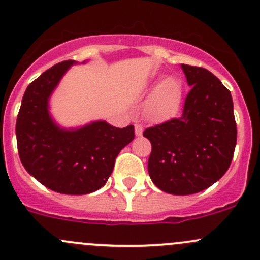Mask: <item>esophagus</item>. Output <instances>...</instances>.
Listing matches in <instances>:
<instances>
[{"mask_svg": "<svg viewBox=\"0 0 260 260\" xmlns=\"http://www.w3.org/2000/svg\"><path fill=\"white\" fill-rule=\"evenodd\" d=\"M143 125L141 124H135V135L136 136H141L143 135Z\"/></svg>", "mask_w": 260, "mask_h": 260, "instance_id": "34e87169", "label": "esophagus"}]
</instances>
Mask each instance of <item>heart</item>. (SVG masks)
I'll return each instance as SVG.
<instances>
[{"label": "heart", "mask_w": 260, "mask_h": 260, "mask_svg": "<svg viewBox=\"0 0 260 260\" xmlns=\"http://www.w3.org/2000/svg\"><path fill=\"white\" fill-rule=\"evenodd\" d=\"M157 86L152 91L149 100L146 101V116L152 121H165L173 117L179 111L183 100L184 87L180 80L168 77L157 79Z\"/></svg>", "instance_id": "obj_1"}]
</instances>
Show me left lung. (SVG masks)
<instances>
[{
  "label": "left lung",
  "mask_w": 260,
  "mask_h": 260,
  "mask_svg": "<svg viewBox=\"0 0 260 260\" xmlns=\"http://www.w3.org/2000/svg\"><path fill=\"white\" fill-rule=\"evenodd\" d=\"M181 69L191 86L183 114L143 134L151 143L150 178L173 195L195 194L218 181L237 144L230 91L207 69L184 63Z\"/></svg>",
  "instance_id": "1"
}]
</instances>
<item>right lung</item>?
I'll return each mask as SVG.
<instances>
[{"label":"right lung","mask_w":260,"mask_h":260,"mask_svg":"<svg viewBox=\"0 0 260 260\" xmlns=\"http://www.w3.org/2000/svg\"><path fill=\"white\" fill-rule=\"evenodd\" d=\"M74 60L52 66L32 81L22 98L17 121L18 155L25 169L42 185L69 195H84L103 188L119 152L134 140V126H111L93 121L63 129L49 111V100Z\"/></svg>","instance_id":"1"}]
</instances>
